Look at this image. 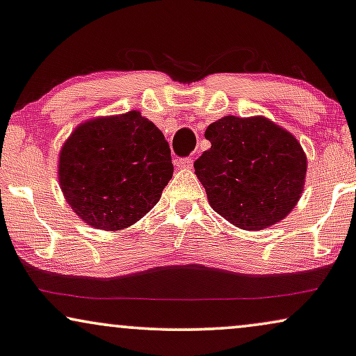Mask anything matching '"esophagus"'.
<instances>
[{
    "label": "esophagus",
    "mask_w": 356,
    "mask_h": 356,
    "mask_svg": "<svg viewBox=\"0 0 356 356\" xmlns=\"http://www.w3.org/2000/svg\"><path fill=\"white\" fill-rule=\"evenodd\" d=\"M175 165H177L179 169H191L192 168V159H191V157H179V159L175 161Z\"/></svg>",
    "instance_id": "esophagus-1"
}]
</instances>
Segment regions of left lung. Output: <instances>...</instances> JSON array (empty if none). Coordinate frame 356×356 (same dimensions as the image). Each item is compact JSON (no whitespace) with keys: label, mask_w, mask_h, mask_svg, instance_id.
Instances as JSON below:
<instances>
[{"label":"left lung","mask_w":356,"mask_h":356,"mask_svg":"<svg viewBox=\"0 0 356 356\" xmlns=\"http://www.w3.org/2000/svg\"><path fill=\"white\" fill-rule=\"evenodd\" d=\"M205 138L211 147L193 168L211 209L243 230H263L287 217L307 169L298 139L261 116H225Z\"/></svg>","instance_id":"obj_1"}]
</instances>
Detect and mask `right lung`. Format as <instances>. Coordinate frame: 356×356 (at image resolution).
Returning a JSON list of instances; mask_svg holds the SVG:
<instances>
[{
	"mask_svg": "<svg viewBox=\"0 0 356 356\" xmlns=\"http://www.w3.org/2000/svg\"><path fill=\"white\" fill-rule=\"evenodd\" d=\"M172 172L164 134L139 111L80 124L58 159L67 202L98 230H121L145 217Z\"/></svg>",
	"mask_w": 356,
	"mask_h": 356,
	"instance_id": "obj_1",
	"label": "right lung"
}]
</instances>
